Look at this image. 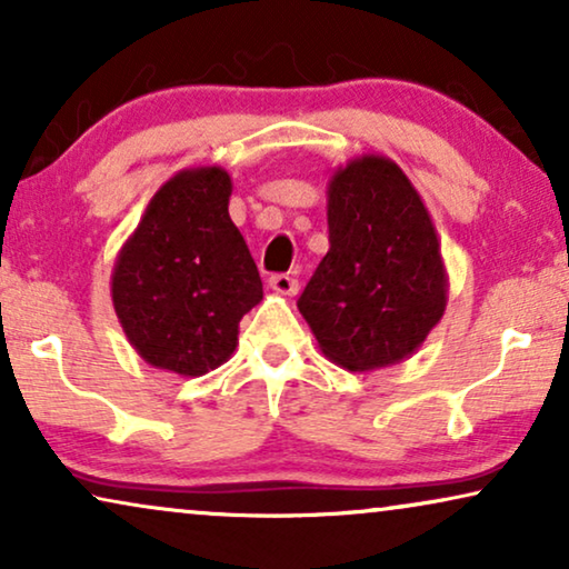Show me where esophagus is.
<instances>
[{"label": "esophagus", "mask_w": 569, "mask_h": 569, "mask_svg": "<svg viewBox=\"0 0 569 569\" xmlns=\"http://www.w3.org/2000/svg\"><path fill=\"white\" fill-rule=\"evenodd\" d=\"M269 290L277 295H284V298H292L298 292V279L290 274H274L269 279Z\"/></svg>", "instance_id": "esophagus-1"}]
</instances>
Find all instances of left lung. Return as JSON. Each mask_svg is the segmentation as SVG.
<instances>
[{
    "label": "left lung",
    "instance_id": "8db88e82",
    "mask_svg": "<svg viewBox=\"0 0 569 569\" xmlns=\"http://www.w3.org/2000/svg\"><path fill=\"white\" fill-rule=\"evenodd\" d=\"M329 253L298 308L321 352L368 372L407 360L448 306L438 230L407 173L383 154L333 170L326 191Z\"/></svg>",
    "mask_w": 569,
    "mask_h": 569
}]
</instances>
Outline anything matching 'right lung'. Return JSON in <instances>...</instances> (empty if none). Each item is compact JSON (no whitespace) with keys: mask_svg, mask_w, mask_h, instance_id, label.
<instances>
[{"mask_svg":"<svg viewBox=\"0 0 569 569\" xmlns=\"http://www.w3.org/2000/svg\"><path fill=\"white\" fill-rule=\"evenodd\" d=\"M220 166L178 170L154 191L116 256L111 300L129 345L152 368L199 378L228 362L238 323L263 287L228 204Z\"/></svg>","mask_w":569,"mask_h":569,"instance_id":"right-lung-1","label":"right lung"}]
</instances>
